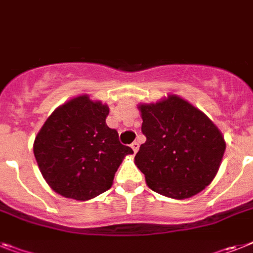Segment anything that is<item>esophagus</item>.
<instances>
[{"instance_id":"esophagus-1","label":"esophagus","mask_w":253,"mask_h":253,"mask_svg":"<svg viewBox=\"0 0 253 253\" xmlns=\"http://www.w3.org/2000/svg\"><path fill=\"white\" fill-rule=\"evenodd\" d=\"M139 143H137V141H133L132 144H131V148H132V150H133V153H136L137 150H139Z\"/></svg>"}]
</instances>
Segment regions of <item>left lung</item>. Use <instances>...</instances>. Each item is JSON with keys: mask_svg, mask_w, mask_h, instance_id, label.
Listing matches in <instances>:
<instances>
[{"mask_svg": "<svg viewBox=\"0 0 253 253\" xmlns=\"http://www.w3.org/2000/svg\"><path fill=\"white\" fill-rule=\"evenodd\" d=\"M137 108L146 141L133 161L145 175L146 185L172 199L202 192L217 175L226 148L218 127L202 110L173 94Z\"/></svg>", "mask_w": 253, "mask_h": 253, "instance_id": "8db88e82", "label": "left lung"}]
</instances>
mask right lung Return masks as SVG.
Listing matches in <instances>:
<instances>
[{"label":"right lung","mask_w":253,"mask_h":253,"mask_svg":"<svg viewBox=\"0 0 253 253\" xmlns=\"http://www.w3.org/2000/svg\"><path fill=\"white\" fill-rule=\"evenodd\" d=\"M109 107L80 95L50 114L33 143L43 179L65 198L90 201L113 185L117 169L128 154L118 132L107 126Z\"/></svg>","instance_id":"obj_1"}]
</instances>
